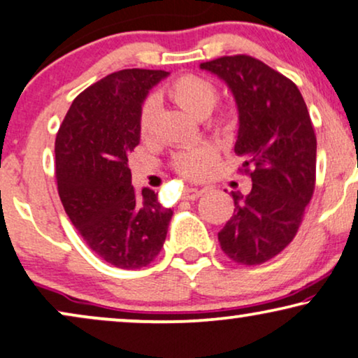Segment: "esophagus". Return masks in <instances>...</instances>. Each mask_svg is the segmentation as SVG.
Listing matches in <instances>:
<instances>
[{"label": "esophagus", "instance_id": "34e87169", "mask_svg": "<svg viewBox=\"0 0 358 358\" xmlns=\"http://www.w3.org/2000/svg\"><path fill=\"white\" fill-rule=\"evenodd\" d=\"M203 194V189H198V188H185L183 189V198L185 199H198L199 196Z\"/></svg>", "mask_w": 358, "mask_h": 358}]
</instances>
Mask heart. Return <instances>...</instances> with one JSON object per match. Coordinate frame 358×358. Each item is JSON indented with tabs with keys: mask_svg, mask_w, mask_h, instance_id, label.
I'll use <instances>...</instances> for the list:
<instances>
[{
	"mask_svg": "<svg viewBox=\"0 0 358 358\" xmlns=\"http://www.w3.org/2000/svg\"><path fill=\"white\" fill-rule=\"evenodd\" d=\"M167 97L196 118H204L213 112L219 100V89L213 80L199 74H181L165 89ZM155 118H157V102L145 99L139 110L138 128L143 139L152 138ZM236 120L231 113L222 112L213 120V127L224 134H230L235 129ZM215 162V150L208 144L180 150L173 155V169L186 178L204 177L208 169Z\"/></svg>",
	"mask_w": 358,
	"mask_h": 358,
	"instance_id": "b5f03b06",
	"label": "heart"
}]
</instances>
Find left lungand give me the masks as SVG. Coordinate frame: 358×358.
<instances>
[{
  "mask_svg": "<svg viewBox=\"0 0 358 358\" xmlns=\"http://www.w3.org/2000/svg\"><path fill=\"white\" fill-rule=\"evenodd\" d=\"M229 85L238 108L235 154L253 186L234 193V215L219 231L231 261L263 264L294 240L315 191L316 136L300 90L248 55L201 63Z\"/></svg>",
  "mask_w": 358,
  "mask_h": 358,
  "instance_id": "obj_1",
  "label": "left lung"
}]
</instances>
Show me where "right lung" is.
<instances>
[{
    "mask_svg": "<svg viewBox=\"0 0 358 358\" xmlns=\"http://www.w3.org/2000/svg\"><path fill=\"white\" fill-rule=\"evenodd\" d=\"M162 69H123L80 92L55 141L58 194L89 248L120 269H139L162 250L173 210L154 189L136 193L128 155L139 144V110L167 78Z\"/></svg>",
    "mask_w": 358,
    "mask_h": 358,
    "instance_id": "1",
    "label": "right lung"
}]
</instances>
